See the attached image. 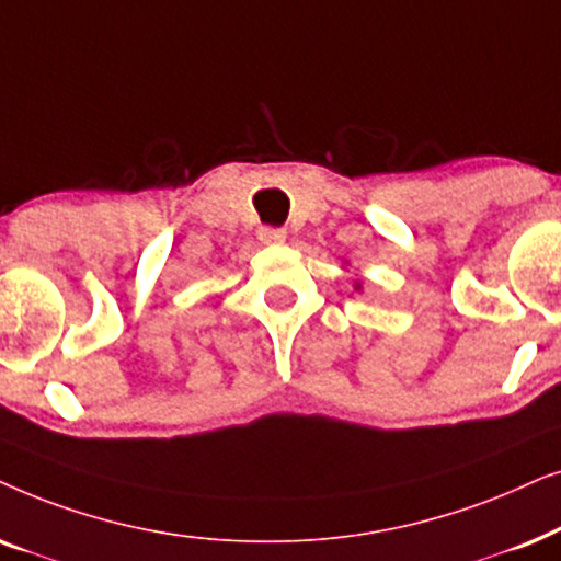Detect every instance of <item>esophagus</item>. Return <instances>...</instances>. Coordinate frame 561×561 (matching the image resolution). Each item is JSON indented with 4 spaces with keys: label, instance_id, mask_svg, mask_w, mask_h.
Returning a JSON list of instances; mask_svg holds the SVG:
<instances>
[{
    "label": "esophagus",
    "instance_id": "1",
    "mask_svg": "<svg viewBox=\"0 0 561 561\" xmlns=\"http://www.w3.org/2000/svg\"><path fill=\"white\" fill-rule=\"evenodd\" d=\"M259 241L266 245H279L287 241V230L282 228H259Z\"/></svg>",
    "mask_w": 561,
    "mask_h": 561
}]
</instances>
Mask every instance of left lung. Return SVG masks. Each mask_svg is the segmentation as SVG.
Here are the masks:
<instances>
[{
  "instance_id": "8db88e82",
  "label": "left lung",
  "mask_w": 561,
  "mask_h": 561,
  "mask_svg": "<svg viewBox=\"0 0 561 561\" xmlns=\"http://www.w3.org/2000/svg\"><path fill=\"white\" fill-rule=\"evenodd\" d=\"M356 289H362V285H356Z\"/></svg>"
}]
</instances>
